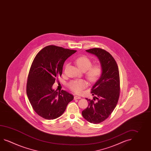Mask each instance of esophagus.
<instances>
[{"instance_id": "obj_1", "label": "esophagus", "mask_w": 151, "mask_h": 151, "mask_svg": "<svg viewBox=\"0 0 151 151\" xmlns=\"http://www.w3.org/2000/svg\"><path fill=\"white\" fill-rule=\"evenodd\" d=\"M80 99H81V97H80V96H77V95H75V96H74V99H75V100Z\"/></svg>"}]
</instances>
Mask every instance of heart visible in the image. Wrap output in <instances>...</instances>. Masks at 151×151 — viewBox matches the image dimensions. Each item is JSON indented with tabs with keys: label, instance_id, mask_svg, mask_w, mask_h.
<instances>
[{
	"label": "heart",
	"instance_id": "heart-1",
	"mask_svg": "<svg viewBox=\"0 0 151 151\" xmlns=\"http://www.w3.org/2000/svg\"><path fill=\"white\" fill-rule=\"evenodd\" d=\"M75 63L81 70L86 71V76L91 82H95L101 76L103 69L101 65L98 64L92 65V61L86 56L78 57L75 60ZM67 67L66 65L65 67ZM68 87L71 91L76 94H80L88 86L86 81L77 80L70 81L68 83Z\"/></svg>",
	"mask_w": 151,
	"mask_h": 151
}]
</instances>
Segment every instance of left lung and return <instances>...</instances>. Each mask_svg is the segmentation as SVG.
<instances>
[{"mask_svg": "<svg viewBox=\"0 0 151 151\" xmlns=\"http://www.w3.org/2000/svg\"><path fill=\"white\" fill-rule=\"evenodd\" d=\"M86 51L99 58L103 69L100 78L91 89L95 96L92 100L86 99L88 106L82 111L86 120L97 124L106 120L117 105L120 91L119 71L114 57L107 51L93 48Z\"/></svg>", "mask_w": 151, "mask_h": 151, "instance_id": "obj_1", "label": "left lung"}]
</instances>
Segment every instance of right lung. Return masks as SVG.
Wrapping results in <instances>:
<instances>
[{
  "instance_id": "right-lung-1",
  "label": "right lung",
  "mask_w": 151,
  "mask_h": 151,
  "mask_svg": "<svg viewBox=\"0 0 151 151\" xmlns=\"http://www.w3.org/2000/svg\"><path fill=\"white\" fill-rule=\"evenodd\" d=\"M77 51L54 45L44 47L31 64L27 80V94L35 111L47 120H53L64 112L74 99L72 94L52 89L62 74L65 60Z\"/></svg>"
}]
</instances>
